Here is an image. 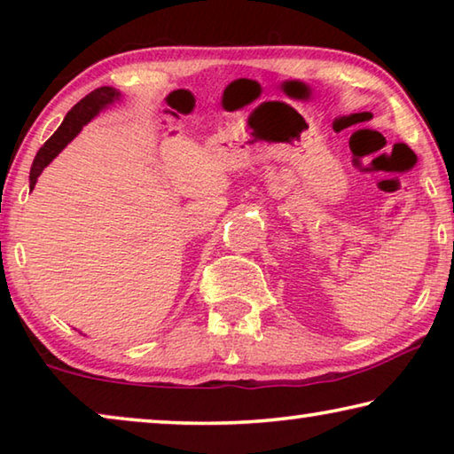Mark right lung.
Instances as JSON below:
<instances>
[{
	"label": "right lung",
	"mask_w": 454,
	"mask_h": 454,
	"mask_svg": "<svg viewBox=\"0 0 454 454\" xmlns=\"http://www.w3.org/2000/svg\"><path fill=\"white\" fill-rule=\"evenodd\" d=\"M120 96L121 94L118 90H114L110 86H102L91 91V94H88L83 99H80V102L67 112V116L64 118V121H61V126L53 132L50 140L42 145L40 152L35 153L32 172H29V188L35 186V182L43 172V168L48 166L51 160L56 158L58 153L82 132V128L86 126L91 118H96L99 112L106 110L107 106L118 102Z\"/></svg>",
	"instance_id": "add662e5"
}]
</instances>
